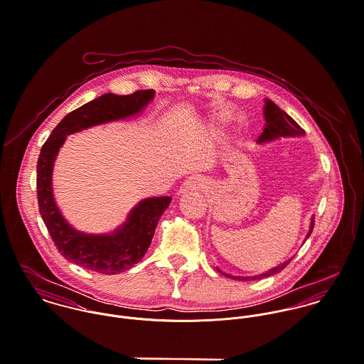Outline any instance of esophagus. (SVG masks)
<instances>
[{
	"mask_svg": "<svg viewBox=\"0 0 364 364\" xmlns=\"http://www.w3.org/2000/svg\"><path fill=\"white\" fill-rule=\"evenodd\" d=\"M203 186H205V179L202 176H199V175L191 176L181 185L178 195H185V193H189L193 191H199V189H203Z\"/></svg>",
	"mask_w": 364,
	"mask_h": 364,
	"instance_id": "1",
	"label": "esophagus"
}]
</instances>
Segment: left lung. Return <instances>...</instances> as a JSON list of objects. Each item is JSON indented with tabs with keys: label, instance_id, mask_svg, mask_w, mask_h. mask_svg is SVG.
Segmentation results:
<instances>
[{
	"label": "left lung",
	"instance_id": "obj_1",
	"mask_svg": "<svg viewBox=\"0 0 364 364\" xmlns=\"http://www.w3.org/2000/svg\"><path fill=\"white\" fill-rule=\"evenodd\" d=\"M263 116H264V120H266V124L263 127V132L258 139V144H264V143H270V141H274L280 137H300V136H304L306 132L296 123V120L293 117H290L283 109H280L277 105L274 104L273 101L270 100H264V107H263ZM312 228H314V217L311 218V223H310V230L307 232V237L309 238L311 235ZM291 260V259H290ZM284 262L273 269H270L269 272L263 273V274H258V276H247V277H238V276H230V274H225L224 272H221L218 269V272L221 274H225L227 277H232V279H238V280H244V282H248L250 279L251 280H258V279H263V277H269L272 274H276L279 272H282L287 264L289 262Z\"/></svg>",
	"mask_w": 364,
	"mask_h": 364
}]
</instances>
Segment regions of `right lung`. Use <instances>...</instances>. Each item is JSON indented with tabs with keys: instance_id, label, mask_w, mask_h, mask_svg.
I'll use <instances>...</instances> for the list:
<instances>
[{
	"instance_id": "add662e5",
	"label": "right lung",
	"mask_w": 364,
	"mask_h": 364,
	"mask_svg": "<svg viewBox=\"0 0 364 364\" xmlns=\"http://www.w3.org/2000/svg\"><path fill=\"white\" fill-rule=\"evenodd\" d=\"M154 90L130 95L104 94L70 112L53 130L38 159V202L41 215L58 252L84 269L117 274L146 255L158 220L171 203L169 196L149 198L133 208L127 220L110 234H87L75 230L63 217L53 196V166L67 136L116 120L140 114L154 100Z\"/></svg>"
}]
</instances>
